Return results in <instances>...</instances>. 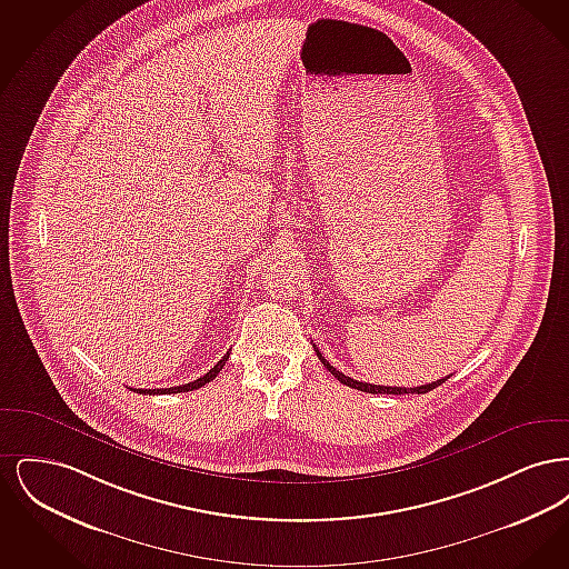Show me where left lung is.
<instances>
[{
  "label": "left lung",
  "mask_w": 569,
  "mask_h": 569,
  "mask_svg": "<svg viewBox=\"0 0 569 569\" xmlns=\"http://www.w3.org/2000/svg\"><path fill=\"white\" fill-rule=\"evenodd\" d=\"M313 350L318 353V358L322 360V365H325L326 369L335 376V378L339 379L341 383H346V386H350V388H356V390H362V392H369V395H425V392H431L433 388L437 386H441L446 379H437V381H431V383H425V386H413V388H403V386H378V383H367V381H358V379L348 378V376H343L341 371H337L328 360H326L325 356L320 353V350L313 346Z\"/></svg>",
  "instance_id": "1"
}]
</instances>
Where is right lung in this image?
<instances>
[{
	"label": "right lung",
	"instance_id": "right-lung-1",
	"mask_svg": "<svg viewBox=\"0 0 569 569\" xmlns=\"http://www.w3.org/2000/svg\"><path fill=\"white\" fill-rule=\"evenodd\" d=\"M228 356L230 352L223 353V358L217 362L216 367L209 371V373H204L202 378L193 379L190 383H183V386H172V388H138L134 392H142V395H177V392H190V390H198V388H202L204 383H209L211 379L217 378V373L223 369V365H226V360H228Z\"/></svg>",
	"mask_w": 569,
	"mask_h": 569
}]
</instances>
